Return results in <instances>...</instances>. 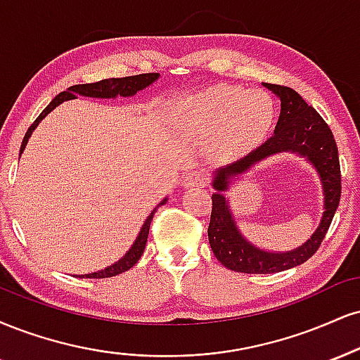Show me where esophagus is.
<instances>
[{
  "mask_svg": "<svg viewBox=\"0 0 360 360\" xmlns=\"http://www.w3.org/2000/svg\"><path fill=\"white\" fill-rule=\"evenodd\" d=\"M206 183H207V176L205 171H201V169L189 171L183 179L184 188H205Z\"/></svg>",
  "mask_w": 360,
  "mask_h": 360,
  "instance_id": "34e87169",
  "label": "esophagus"
}]
</instances>
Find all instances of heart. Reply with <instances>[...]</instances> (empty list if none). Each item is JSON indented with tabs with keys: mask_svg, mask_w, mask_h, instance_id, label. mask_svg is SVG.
Returning <instances> with one entry per match:
<instances>
[{
	"mask_svg": "<svg viewBox=\"0 0 360 360\" xmlns=\"http://www.w3.org/2000/svg\"><path fill=\"white\" fill-rule=\"evenodd\" d=\"M275 109L265 92L231 85H216L184 98L179 119L186 131L210 139V150L218 158H233L257 146L274 124Z\"/></svg>",
	"mask_w": 360,
	"mask_h": 360,
	"instance_id": "heart-1",
	"label": "heart"
}]
</instances>
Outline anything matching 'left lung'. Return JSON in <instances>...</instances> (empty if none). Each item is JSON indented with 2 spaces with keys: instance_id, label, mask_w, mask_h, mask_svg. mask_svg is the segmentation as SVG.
<instances>
[{
  "instance_id": "1",
  "label": "left lung",
  "mask_w": 360,
  "mask_h": 360,
  "mask_svg": "<svg viewBox=\"0 0 360 360\" xmlns=\"http://www.w3.org/2000/svg\"><path fill=\"white\" fill-rule=\"evenodd\" d=\"M281 102V110L275 132L265 144L251 150L240 161L229 164L214 172L213 210H211L210 238L211 250L219 263L229 270L240 274H276L302 265L309 259L326 238L333 214L340 201V162L335 139L326 120L314 107L309 105L300 94L290 86L263 84ZM278 152H293L305 157L319 172L324 188V209L318 231L311 240L298 249L285 254L263 252L251 245L237 229L227 200L222 191L229 187V181L243 174L255 163Z\"/></svg>"
}]
</instances>
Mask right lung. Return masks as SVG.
Returning <instances> with one entry per match:
<instances>
[{"label":"right lung","instance_id":"add662e5","mask_svg":"<svg viewBox=\"0 0 360 360\" xmlns=\"http://www.w3.org/2000/svg\"><path fill=\"white\" fill-rule=\"evenodd\" d=\"M158 79H159V73H141V75L122 77V79H105L101 82H95V84H82V85L68 86V90H65V92L56 95L53 101L46 105V109L37 117V120L30 125V129L23 137V142H21L20 155L25 150V146H27L28 139L33 134L34 129H37V125L40 124L41 120L45 119V117L49 115L50 112L55 109V107H58L62 102L77 98V95H84V97H94V98H115L117 95H120V97H132V95H136L139 92V90L146 89V86L154 84ZM166 201H167V198L162 199V201L159 202V206L166 205ZM158 207H155V210H158ZM155 210L149 216H147V219L144 221V224H142L141 231H139V236L136 238V241H134L131 250H129L127 253H125L124 257L119 259V262H115L114 265L103 268V270H101V271H94V274H86V275H79V278H110V276L124 274V271H127L129 268H132L134 265H136V263L139 262V258H141L142 253H144L147 236H149L150 221H153Z\"/></svg>","mask_w":360,"mask_h":360}]
</instances>
